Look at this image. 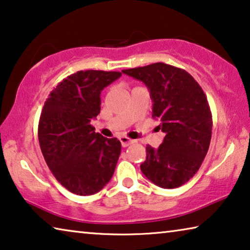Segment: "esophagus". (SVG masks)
I'll return each mask as SVG.
<instances>
[{
    "instance_id": "obj_1",
    "label": "esophagus",
    "mask_w": 250,
    "mask_h": 250,
    "mask_svg": "<svg viewBox=\"0 0 250 250\" xmlns=\"http://www.w3.org/2000/svg\"><path fill=\"white\" fill-rule=\"evenodd\" d=\"M120 141H121L123 147H126V146H128V145L134 143V141L130 140V138H128L127 136H121Z\"/></svg>"
}]
</instances>
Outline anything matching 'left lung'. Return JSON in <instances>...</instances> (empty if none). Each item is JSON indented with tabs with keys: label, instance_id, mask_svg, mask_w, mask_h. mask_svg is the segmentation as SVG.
Here are the masks:
<instances>
[{
	"label": "left lung",
	"instance_id": "1",
	"mask_svg": "<svg viewBox=\"0 0 250 250\" xmlns=\"http://www.w3.org/2000/svg\"><path fill=\"white\" fill-rule=\"evenodd\" d=\"M122 72L143 82L153 101V118L165 134L159 148L146 145L141 170L163 189H174L197 173L208 153L212 115L200 85L184 69L163 62L124 69Z\"/></svg>",
	"mask_w": 250,
	"mask_h": 250
}]
</instances>
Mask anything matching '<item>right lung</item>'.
Instances as JSON below:
<instances>
[{
    "mask_svg": "<svg viewBox=\"0 0 250 250\" xmlns=\"http://www.w3.org/2000/svg\"><path fill=\"white\" fill-rule=\"evenodd\" d=\"M120 71L80 70L50 93L40 115L38 137L45 163L61 186L78 195L101 191L114 174L122 145L95 132L101 93Z\"/></svg>",
    "mask_w": 250,
    "mask_h": 250,
    "instance_id": "right-lung-1",
    "label": "right lung"
}]
</instances>
